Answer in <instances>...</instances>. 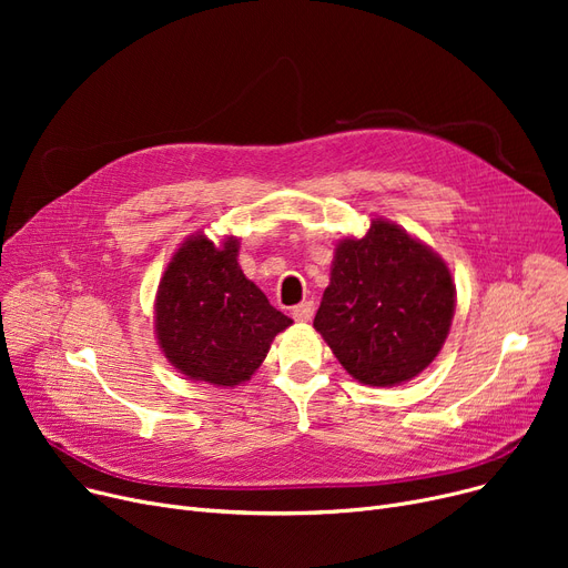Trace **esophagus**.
Masks as SVG:
<instances>
[{"label": "esophagus", "mask_w": 568, "mask_h": 568, "mask_svg": "<svg viewBox=\"0 0 568 568\" xmlns=\"http://www.w3.org/2000/svg\"><path fill=\"white\" fill-rule=\"evenodd\" d=\"M313 315H315V304L313 302H304V304L292 308V317L300 320V322H311Z\"/></svg>", "instance_id": "obj_1"}]
</instances>
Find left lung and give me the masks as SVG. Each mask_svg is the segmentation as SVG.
<instances>
[{"mask_svg":"<svg viewBox=\"0 0 568 568\" xmlns=\"http://www.w3.org/2000/svg\"><path fill=\"white\" fill-rule=\"evenodd\" d=\"M446 262L392 221L338 242L313 326L362 384L394 386L426 371L452 329Z\"/></svg>","mask_w":568,"mask_h":568,"instance_id":"left-lung-1","label":"left lung"}]
</instances>
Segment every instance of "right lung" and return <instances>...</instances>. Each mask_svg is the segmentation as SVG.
Returning <instances> with one entry per match:
<instances>
[{
  "label": "right lung",
  "instance_id": "add662e5",
  "mask_svg": "<svg viewBox=\"0 0 568 568\" xmlns=\"http://www.w3.org/2000/svg\"><path fill=\"white\" fill-rule=\"evenodd\" d=\"M236 255V236L216 246L202 232L191 234L172 255L154 304L165 359L214 386L251 379L276 334L292 324L244 276Z\"/></svg>",
  "mask_w": 568,
  "mask_h": 568
}]
</instances>
